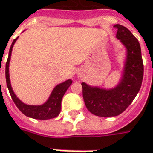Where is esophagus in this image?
Masks as SVG:
<instances>
[{"instance_id": "esophagus-1", "label": "esophagus", "mask_w": 153, "mask_h": 153, "mask_svg": "<svg viewBox=\"0 0 153 153\" xmlns=\"http://www.w3.org/2000/svg\"><path fill=\"white\" fill-rule=\"evenodd\" d=\"M78 75H79V74H78Z\"/></svg>"}]
</instances>
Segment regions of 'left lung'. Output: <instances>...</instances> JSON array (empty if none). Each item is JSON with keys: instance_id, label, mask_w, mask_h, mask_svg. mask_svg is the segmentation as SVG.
<instances>
[{"instance_id": "left-lung-1", "label": "left lung", "mask_w": 153, "mask_h": 153, "mask_svg": "<svg viewBox=\"0 0 153 153\" xmlns=\"http://www.w3.org/2000/svg\"><path fill=\"white\" fill-rule=\"evenodd\" d=\"M116 38L126 49V59L120 78L113 88L91 86L82 82V96L87 108L94 115L113 117L120 114L136 98L143 79L141 46L126 27L116 24Z\"/></svg>"}]
</instances>
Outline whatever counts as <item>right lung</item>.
<instances>
[{
  "instance_id": "obj_1",
  "label": "right lung",
  "mask_w": 153,
  "mask_h": 153,
  "mask_svg": "<svg viewBox=\"0 0 153 153\" xmlns=\"http://www.w3.org/2000/svg\"><path fill=\"white\" fill-rule=\"evenodd\" d=\"M17 39H15L12 42L11 48L9 50V55L6 63V80H7V85L9 93L11 94L13 102L15 103L16 106L18 108V109L21 111L23 114H25L27 117L37 119V120H50L53 119L59 115L61 108V100L64 96V94L66 92L72 83V81L71 79H68L61 83L56 85L52 92L50 93L49 98L45 102L39 105H30L24 103L17 98V95L13 92V89L11 85L10 81V75H9V65L11 60V55L13 45L15 42L17 41Z\"/></svg>"
}]
</instances>
